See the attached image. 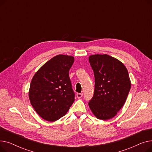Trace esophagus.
I'll list each match as a JSON object with an SVG mask.
<instances>
[{"label":"esophagus","mask_w":152,"mask_h":152,"mask_svg":"<svg viewBox=\"0 0 152 152\" xmlns=\"http://www.w3.org/2000/svg\"><path fill=\"white\" fill-rule=\"evenodd\" d=\"M83 93H77V94H76V96L78 99L81 98L83 97Z\"/></svg>","instance_id":"obj_1"}]
</instances>
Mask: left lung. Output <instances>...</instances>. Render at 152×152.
<instances>
[{
	"label": "left lung",
	"mask_w": 152,
	"mask_h": 152,
	"mask_svg": "<svg viewBox=\"0 0 152 152\" xmlns=\"http://www.w3.org/2000/svg\"><path fill=\"white\" fill-rule=\"evenodd\" d=\"M89 62L94 71L95 89L89 106L97 118H112L126 102L131 89L126 68L118 60L107 54L92 55Z\"/></svg>",
	"instance_id": "left-lung-1"
}]
</instances>
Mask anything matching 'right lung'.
Returning <instances> with one entry per match:
<instances>
[{
	"instance_id": "right-lung-1",
	"label": "right lung",
	"mask_w": 152,
	"mask_h": 152,
	"mask_svg": "<svg viewBox=\"0 0 152 152\" xmlns=\"http://www.w3.org/2000/svg\"><path fill=\"white\" fill-rule=\"evenodd\" d=\"M73 57L58 55L40 68L30 84L29 97L37 113L48 121L65 116L75 101L69 71Z\"/></svg>"
}]
</instances>
